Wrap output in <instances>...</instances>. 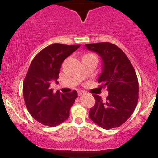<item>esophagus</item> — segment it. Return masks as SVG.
Returning <instances> with one entry per match:
<instances>
[{
  "instance_id": "obj_1",
  "label": "esophagus",
  "mask_w": 158,
  "mask_h": 158,
  "mask_svg": "<svg viewBox=\"0 0 158 158\" xmlns=\"http://www.w3.org/2000/svg\"><path fill=\"white\" fill-rule=\"evenodd\" d=\"M85 94V92L83 91V90H79V91H78V95H79V96L84 95Z\"/></svg>"
}]
</instances>
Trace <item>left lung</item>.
<instances>
[{
	"instance_id": "8db88e82",
	"label": "left lung",
	"mask_w": 158,
	"mask_h": 158,
	"mask_svg": "<svg viewBox=\"0 0 158 158\" xmlns=\"http://www.w3.org/2000/svg\"><path fill=\"white\" fill-rule=\"evenodd\" d=\"M85 46L102 59V70L98 82L102 88L106 87L108 92L106 100L93 94L96 103L90 109V118L105 129L120 126L133 114L138 100V80L135 69L117 45L101 42Z\"/></svg>"
}]
</instances>
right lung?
Segmentation results:
<instances>
[{
  "label": "right lung",
  "instance_id": "obj_1",
  "mask_svg": "<svg viewBox=\"0 0 158 158\" xmlns=\"http://www.w3.org/2000/svg\"><path fill=\"white\" fill-rule=\"evenodd\" d=\"M80 45L52 44L35 56L23 84V94L27 108L31 116L44 126L54 127L62 123L70 115V109L78 95L54 93L52 81L58 82L61 64Z\"/></svg>",
  "mask_w": 158,
  "mask_h": 158
}]
</instances>
